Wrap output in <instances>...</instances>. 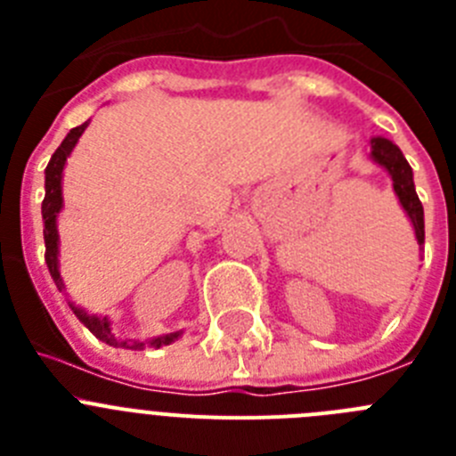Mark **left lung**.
Masks as SVG:
<instances>
[{
    "label": "left lung",
    "mask_w": 456,
    "mask_h": 456,
    "mask_svg": "<svg viewBox=\"0 0 456 456\" xmlns=\"http://www.w3.org/2000/svg\"><path fill=\"white\" fill-rule=\"evenodd\" d=\"M370 159L388 171L390 180H393L395 196L400 199L402 209H404L411 225H413L418 244H422L425 241V212H422V203L418 199L416 184H413V171H411L406 157L402 155L400 148L395 146L390 139L372 136L370 139Z\"/></svg>",
    "instance_id": "8db88e82"
}]
</instances>
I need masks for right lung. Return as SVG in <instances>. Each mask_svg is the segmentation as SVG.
<instances>
[{
  "label": "right lung",
  "mask_w": 456,
  "mask_h": 456,
  "mask_svg": "<svg viewBox=\"0 0 456 456\" xmlns=\"http://www.w3.org/2000/svg\"><path fill=\"white\" fill-rule=\"evenodd\" d=\"M88 127V120L82 123L79 127H72L70 132L66 134V139L61 141V146L56 148L54 155H52L50 164L45 168V199H43V237H45V263L47 269H50V276L54 278V285L59 288V292H66V283H63L61 272H59V231H56V219H59V212L63 209V187H61V180H63V168H66L68 157H70L72 148L77 146L79 136L84 134V130ZM68 305L72 308V313L77 315V320L86 326L88 331L93 336L98 338V340L107 342L111 347H125V349H143V347H155L159 349L162 345H171V342L178 340L183 336V331H175V333H167V336H155L151 340H143V342H127V340H118L116 333L111 331V322L109 317L102 315H91L88 310L79 308L75 305L72 301H68Z\"/></svg>",
  "instance_id": "add662e5"
}]
</instances>
